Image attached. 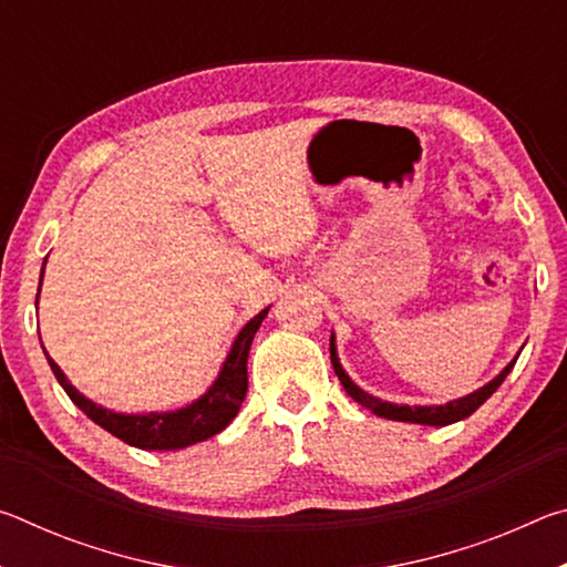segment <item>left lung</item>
<instances>
[{
	"label": "left lung",
	"mask_w": 567,
	"mask_h": 567,
	"mask_svg": "<svg viewBox=\"0 0 567 567\" xmlns=\"http://www.w3.org/2000/svg\"><path fill=\"white\" fill-rule=\"evenodd\" d=\"M330 360H332V368H334V375L340 378L342 388L348 390V395L360 402L362 408H368L375 412V415L385 417V420H400V422H417V425H435V427H443L450 425V422H457V420H465L473 415V412L483 405V402L493 395V392L503 385V380L507 378V372L513 370L515 360L507 364V368L501 372V375L493 378L487 385H483L475 392H470V395L453 400V402H445V405H395V402H385L380 398H372L370 392H364L362 388L354 385L350 380L348 372L342 370L340 358H338V348H334V334L330 338Z\"/></svg>",
	"instance_id": "obj_1"
}]
</instances>
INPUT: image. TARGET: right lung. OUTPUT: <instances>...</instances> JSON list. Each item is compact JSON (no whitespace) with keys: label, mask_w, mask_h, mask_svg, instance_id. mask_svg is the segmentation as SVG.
<instances>
[{"label":"right lung","mask_w":567,"mask_h":567,"mask_svg":"<svg viewBox=\"0 0 567 567\" xmlns=\"http://www.w3.org/2000/svg\"><path fill=\"white\" fill-rule=\"evenodd\" d=\"M47 262V260H44ZM44 275V267H42ZM42 287V277H40ZM40 297V295H37ZM270 310V307H267ZM267 310L255 315L249 320L229 348L227 360L223 362V370H219L217 380L209 385L203 398L189 402V405L179 408L175 412H147V415H124V412H112L102 405H94L90 398H84L80 390H76L70 380H66L64 372L60 370L50 354H47V362L54 372V378L64 388L66 395L80 408L84 415L92 422H97L100 427L107 430L114 437H120L122 443L142 450H182L187 445L203 443V440L213 437L229 425L239 412V405L247 395V354L249 344L255 340V332L260 330Z\"/></svg>","instance_id":"1"}]
</instances>
